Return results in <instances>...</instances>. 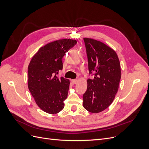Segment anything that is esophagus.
Listing matches in <instances>:
<instances>
[{
	"label": "esophagus",
	"instance_id": "esophagus-1",
	"mask_svg": "<svg viewBox=\"0 0 149 149\" xmlns=\"http://www.w3.org/2000/svg\"><path fill=\"white\" fill-rule=\"evenodd\" d=\"M71 83H73V84H76V83H77V81H78V80L77 79H71Z\"/></svg>",
	"mask_w": 149,
	"mask_h": 149
}]
</instances>
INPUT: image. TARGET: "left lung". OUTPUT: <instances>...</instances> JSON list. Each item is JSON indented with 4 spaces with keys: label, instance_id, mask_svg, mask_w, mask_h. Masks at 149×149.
<instances>
[{
    "label": "left lung",
    "instance_id": "obj_1",
    "mask_svg": "<svg viewBox=\"0 0 149 149\" xmlns=\"http://www.w3.org/2000/svg\"><path fill=\"white\" fill-rule=\"evenodd\" d=\"M88 60L89 74L86 91L83 96V107L98 113L109 107L118 91L121 77L120 65L116 53L96 40L84 38Z\"/></svg>",
    "mask_w": 149,
    "mask_h": 149
}]
</instances>
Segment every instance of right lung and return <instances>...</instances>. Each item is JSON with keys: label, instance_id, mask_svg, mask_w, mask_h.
<instances>
[{"label": "right lung", "instance_id": "right-lung-1", "mask_svg": "<svg viewBox=\"0 0 149 149\" xmlns=\"http://www.w3.org/2000/svg\"><path fill=\"white\" fill-rule=\"evenodd\" d=\"M77 41L62 39L40 48L28 67V87L38 106L48 114H56L64 108L70 81L57 74L63 69V57Z\"/></svg>", "mask_w": 149, "mask_h": 149}]
</instances>
